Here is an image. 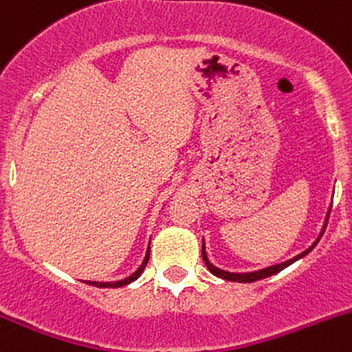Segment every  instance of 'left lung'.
<instances>
[{"label":"left lung","instance_id":"left-lung-1","mask_svg":"<svg viewBox=\"0 0 352 352\" xmlns=\"http://www.w3.org/2000/svg\"><path fill=\"white\" fill-rule=\"evenodd\" d=\"M329 214H330V210L329 213H327V220H325V225H323L322 232H320L318 239H316L315 242H313L311 245H309L306 251H302L301 254L294 256L292 259H287V261L284 263H278V265H274V267H268V268H263V270H258V272H249V274H232V272H225V270H220V268H217L214 265H211L210 259H208V254H206V249H204V242H203V259H204V265L208 267V270L211 272L213 275H217V277L223 278V280H230V282H256V280H261V278H267V277H272V275L278 274L280 270H284V268H287L289 265H292L294 261H298V259H301L302 256L308 254L309 251H311L313 248H315L316 244H318L320 237L323 235V232H325V227H327V221H329Z\"/></svg>","mask_w":352,"mask_h":352}]
</instances>
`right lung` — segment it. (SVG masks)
I'll return each mask as SVG.
<instances>
[{
  "label": "right lung",
  "instance_id": "1",
  "mask_svg": "<svg viewBox=\"0 0 352 352\" xmlns=\"http://www.w3.org/2000/svg\"><path fill=\"white\" fill-rule=\"evenodd\" d=\"M148 259H149V248H148V252H146V258H144V261H142V265L141 267L138 268V270L134 272V274L131 275V277H127V278H124V280H117V282H91V280H85V284H89V285H96V287H103V289H115V287H124V285H127V284H131V282H134V280H138L139 277H141V274L142 272H144V268H146V265H148Z\"/></svg>",
  "mask_w": 352,
  "mask_h": 352
}]
</instances>
